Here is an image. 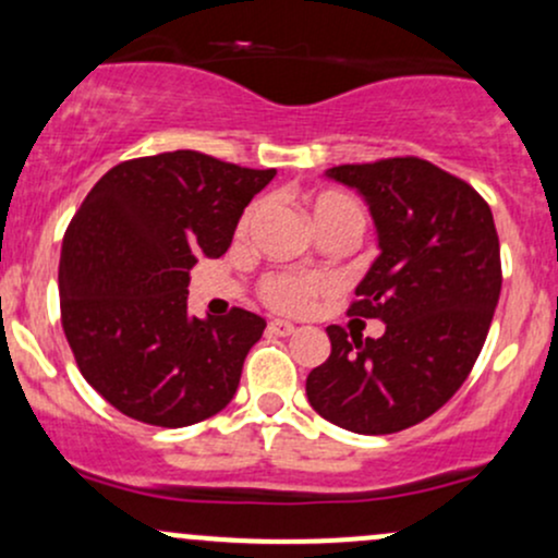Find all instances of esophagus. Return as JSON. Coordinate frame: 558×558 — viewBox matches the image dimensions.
<instances>
[{"label":"esophagus","mask_w":558,"mask_h":558,"mask_svg":"<svg viewBox=\"0 0 558 558\" xmlns=\"http://www.w3.org/2000/svg\"><path fill=\"white\" fill-rule=\"evenodd\" d=\"M295 325H292V322H284V319H274V322H268V332L271 335H279V338H287V335H292L295 332Z\"/></svg>","instance_id":"1"}]
</instances>
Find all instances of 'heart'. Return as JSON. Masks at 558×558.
Returning a JSON list of instances; mask_svg holds the SVG:
<instances>
[{"instance_id":"1","label":"heart","mask_w":558,"mask_h":558,"mask_svg":"<svg viewBox=\"0 0 558 558\" xmlns=\"http://www.w3.org/2000/svg\"><path fill=\"white\" fill-rule=\"evenodd\" d=\"M305 205L319 236L329 231H353L359 236L364 229L362 205L343 191H316L305 199ZM257 213H260V205L250 207L239 223V231H247L255 223ZM327 279L314 277V274H271L260 281V298L268 308L281 311V314H303L322 292H327Z\"/></svg>"}]
</instances>
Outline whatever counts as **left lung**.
Wrapping results in <instances>:
<instances>
[{
  "mask_svg": "<svg viewBox=\"0 0 558 558\" xmlns=\"http://www.w3.org/2000/svg\"><path fill=\"white\" fill-rule=\"evenodd\" d=\"M329 181L356 191L377 250L349 314L380 319V338L329 325L332 351L305 397L353 434H397L434 415L478 359L497 298L500 242L489 205L460 178L417 157L340 165Z\"/></svg>",
  "mask_w": 558,
  "mask_h": 558,
  "instance_id": "8db88e82",
  "label": "left lung"
}]
</instances>
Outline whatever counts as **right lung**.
I'll use <instances>...</instances> for the list:
<instances>
[{"mask_svg": "<svg viewBox=\"0 0 558 558\" xmlns=\"http://www.w3.org/2000/svg\"><path fill=\"white\" fill-rule=\"evenodd\" d=\"M274 175L167 151L111 167L76 209L58 268L63 332L80 373L119 412L183 428L233 399L266 322L244 308L191 316L189 271L231 247Z\"/></svg>", "mask_w": 558, "mask_h": 558, "instance_id": "obj_1", "label": "right lung"}]
</instances>
